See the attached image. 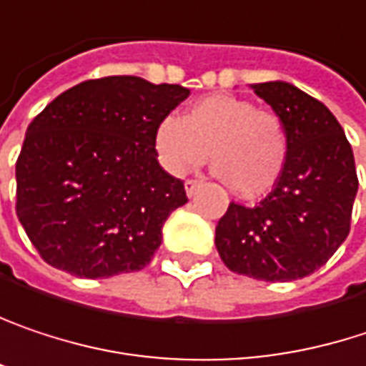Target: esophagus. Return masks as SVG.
Instances as JSON below:
<instances>
[{
  "label": "esophagus",
  "mask_w": 366,
  "mask_h": 366,
  "mask_svg": "<svg viewBox=\"0 0 366 366\" xmlns=\"http://www.w3.org/2000/svg\"><path fill=\"white\" fill-rule=\"evenodd\" d=\"M202 187V181H196V179H187L185 181V192H187V196L192 198V196H196V192Z\"/></svg>",
  "instance_id": "obj_1"
}]
</instances>
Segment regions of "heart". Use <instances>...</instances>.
I'll return each instance as SVG.
<instances>
[{"label":"heart","instance_id":"heart-1","mask_svg":"<svg viewBox=\"0 0 366 366\" xmlns=\"http://www.w3.org/2000/svg\"><path fill=\"white\" fill-rule=\"evenodd\" d=\"M154 145L162 166L185 174L210 164L225 185L257 198L274 187L289 160V130L280 115L259 109L234 94H210L187 107L183 117H164Z\"/></svg>","mask_w":366,"mask_h":366}]
</instances>
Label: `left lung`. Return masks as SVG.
<instances>
[{
	"label": "left lung",
	"mask_w": 366,
	"mask_h": 366,
	"mask_svg": "<svg viewBox=\"0 0 366 366\" xmlns=\"http://www.w3.org/2000/svg\"><path fill=\"white\" fill-rule=\"evenodd\" d=\"M251 88L285 119L289 160L265 200L229 204L214 244L232 272L289 282L314 274L347 238L358 192L354 154L335 115L314 97L287 81Z\"/></svg>",
	"instance_id": "obj_1"
}]
</instances>
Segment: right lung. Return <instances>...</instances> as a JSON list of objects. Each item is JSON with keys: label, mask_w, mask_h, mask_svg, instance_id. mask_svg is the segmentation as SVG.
Masks as SVG:
<instances>
[{"label": "right lung", "mask_w": 366, "mask_h": 366, "mask_svg": "<svg viewBox=\"0 0 366 366\" xmlns=\"http://www.w3.org/2000/svg\"><path fill=\"white\" fill-rule=\"evenodd\" d=\"M187 97L177 84L112 75L69 88L29 124L16 214L46 263L94 280L152 261L164 221L187 202L154 134Z\"/></svg>", "instance_id": "right-lung-1"}]
</instances>
